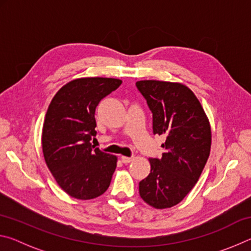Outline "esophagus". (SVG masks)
I'll list each match as a JSON object with an SVG mask.
<instances>
[{
    "mask_svg": "<svg viewBox=\"0 0 251 251\" xmlns=\"http://www.w3.org/2000/svg\"><path fill=\"white\" fill-rule=\"evenodd\" d=\"M133 157H127V156H122L121 157V160H122V163H124V164H129L130 161H133Z\"/></svg>",
    "mask_w": 251,
    "mask_h": 251,
    "instance_id": "esophagus-1",
    "label": "esophagus"
}]
</instances>
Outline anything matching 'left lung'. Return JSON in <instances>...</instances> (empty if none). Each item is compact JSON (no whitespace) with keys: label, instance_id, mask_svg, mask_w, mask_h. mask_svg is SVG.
Masks as SVG:
<instances>
[{"label":"left lung","instance_id":"8db88e82","mask_svg":"<svg viewBox=\"0 0 251 251\" xmlns=\"http://www.w3.org/2000/svg\"><path fill=\"white\" fill-rule=\"evenodd\" d=\"M136 86L152 113L154 134L164 135L161 158L150 159L151 173L139 195L156 209L179 203L194 188L210 154V123L193 91L177 82L145 79Z\"/></svg>","mask_w":251,"mask_h":251}]
</instances>
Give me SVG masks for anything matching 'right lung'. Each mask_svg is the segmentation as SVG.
<instances>
[{"mask_svg": "<svg viewBox=\"0 0 251 251\" xmlns=\"http://www.w3.org/2000/svg\"><path fill=\"white\" fill-rule=\"evenodd\" d=\"M122 84L118 78L80 77L54 95L42 130L46 166L58 186L80 201L103 195L115 172L117 157L94 148L95 109Z\"/></svg>", "mask_w": 251, "mask_h": 251, "instance_id": "right-lung-1", "label": "right lung"}]
</instances>
